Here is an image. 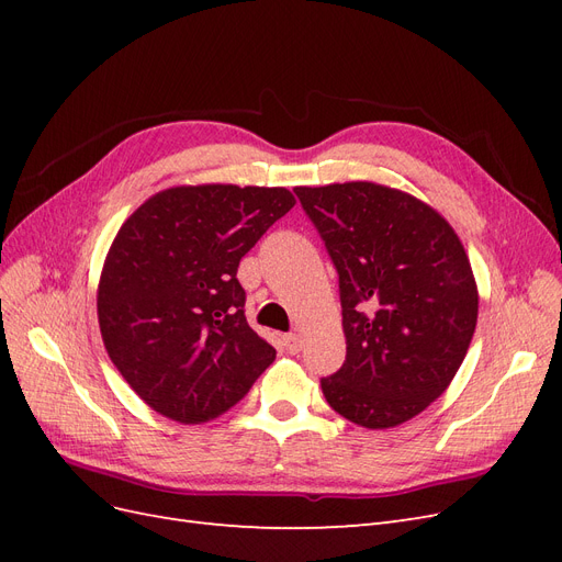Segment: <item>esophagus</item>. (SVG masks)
I'll return each mask as SVG.
<instances>
[{
	"label": "esophagus",
	"mask_w": 562,
	"mask_h": 562,
	"mask_svg": "<svg viewBox=\"0 0 562 562\" xmlns=\"http://www.w3.org/2000/svg\"><path fill=\"white\" fill-rule=\"evenodd\" d=\"M283 347L291 351V353H297L302 349V337L297 333H288L283 335Z\"/></svg>",
	"instance_id": "1"
}]
</instances>
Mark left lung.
Returning a JSON list of instances; mask_svg holds the SVG:
<instances>
[{
	"label": "left lung",
	"instance_id": "left-lung-1",
	"mask_svg": "<svg viewBox=\"0 0 562 562\" xmlns=\"http://www.w3.org/2000/svg\"><path fill=\"white\" fill-rule=\"evenodd\" d=\"M339 277L347 359L321 380L335 413L389 429L429 407L479 318L467 250L427 203L375 182L295 187Z\"/></svg>",
	"mask_w": 562,
	"mask_h": 562
}]
</instances>
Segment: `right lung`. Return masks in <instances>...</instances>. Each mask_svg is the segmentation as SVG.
Segmentation results:
<instances>
[{
    "mask_svg": "<svg viewBox=\"0 0 562 562\" xmlns=\"http://www.w3.org/2000/svg\"><path fill=\"white\" fill-rule=\"evenodd\" d=\"M293 206L285 187H171L119 229L100 274L98 323L112 363L151 411L209 422L277 359L248 326L236 269Z\"/></svg>",
    "mask_w": 562,
    "mask_h": 562,
    "instance_id": "add662e5",
    "label": "right lung"
}]
</instances>
